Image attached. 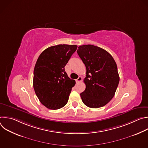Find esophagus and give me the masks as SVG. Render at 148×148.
I'll list each match as a JSON object with an SVG mask.
<instances>
[{
  "label": "esophagus",
  "instance_id": "34e87169",
  "mask_svg": "<svg viewBox=\"0 0 148 148\" xmlns=\"http://www.w3.org/2000/svg\"><path fill=\"white\" fill-rule=\"evenodd\" d=\"M82 77H79L76 79V82H81V81H82Z\"/></svg>",
  "mask_w": 148,
  "mask_h": 148
}]
</instances>
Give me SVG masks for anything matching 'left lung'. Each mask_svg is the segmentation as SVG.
<instances>
[{"label": "left lung", "mask_w": 148, "mask_h": 148, "mask_svg": "<svg viewBox=\"0 0 148 148\" xmlns=\"http://www.w3.org/2000/svg\"><path fill=\"white\" fill-rule=\"evenodd\" d=\"M77 51L87 70L81 99L90 108L103 107L114 97L119 82L116 62L108 51L94 45L80 46Z\"/></svg>", "instance_id": "1"}]
</instances>
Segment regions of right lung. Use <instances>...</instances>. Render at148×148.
Here are the masks:
<instances>
[{"mask_svg": "<svg viewBox=\"0 0 148 148\" xmlns=\"http://www.w3.org/2000/svg\"><path fill=\"white\" fill-rule=\"evenodd\" d=\"M77 46L59 45L50 47L39 56L34 69L33 87L40 102L50 110L64 107L75 81L64 67Z\"/></svg>", "mask_w": 148, "mask_h": 148, "instance_id": "1", "label": "right lung"}]
</instances>
